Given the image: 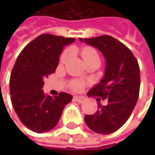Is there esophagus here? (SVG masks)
Instances as JSON below:
<instances>
[{"mask_svg": "<svg viewBox=\"0 0 155 155\" xmlns=\"http://www.w3.org/2000/svg\"><path fill=\"white\" fill-rule=\"evenodd\" d=\"M74 100L75 101L79 102V103H83V102L86 101V99H85L84 97H82V96H74Z\"/></svg>", "mask_w": 155, "mask_h": 155, "instance_id": "esophagus-1", "label": "esophagus"}]
</instances>
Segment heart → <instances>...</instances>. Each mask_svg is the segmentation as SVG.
<instances>
[{"label":"heart","instance_id":"obj_1","mask_svg":"<svg viewBox=\"0 0 155 155\" xmlns=\"http://www.w3.org/2000/svg\"><path fill=\"white\" fill-rule=\"evenodd\" d=\"M69 54H70V52L69 50H64L63 52V54H61L60 56V61L62 63H64L68 57H69ZM80 54L81 56L82 57L83 61L85 63L89 62V61H91V60H95V59H100L99 58V54L97 53V51L93 48V47H84L80 49ZM70 87L73 91H79L82 89L83 87V83L81 81H78V80H74L71 83H70Z\"/></svg>","mask_w":155,"mask_h":155}]
</instances>
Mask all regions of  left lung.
<instances>
[{
	"label": "left lung",
	"instance_id": "8db88e82",
	"mask_svg": "<svg viewBox=\"0 0 155 155\" xmlns=\"http://www.w3.org/2000/svg\"><path fill=\"white\" fill-rule=\"evenodd\" d=\"M87 45L98 48L106 58L104 77L91 88L88 95L107 99L106 106L98 101V110L86 115V125L92 131L108 135L118 130L129 118L139 97L140 69L131 50L116 38L103 35L80 38Z\"/></svg>",
	"mask_w": 155,
	"mask_h": 155
}]
</instances>
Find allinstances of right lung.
Listing matches in <instances>:
<instances>
[{
    "label": "right lung",
    "mask_w": 155,
    "mask_h": 155,
    "mask_svg": "<svg viewBox=\"0 0 155 155\" xmlns=\"http://www.w3.org/2000/svg\"><path fill=\"white\" fill-rule=\"evenodd\" d=\"M74 38L43 34L28 43L18 54L10 79L12 103L21 123L33 132L41 134L58 123L71 94L46 95L44 80L55 72L64 47Z\"/></svg>",
    "instance_id": "add662e5"
}]
</instances>
